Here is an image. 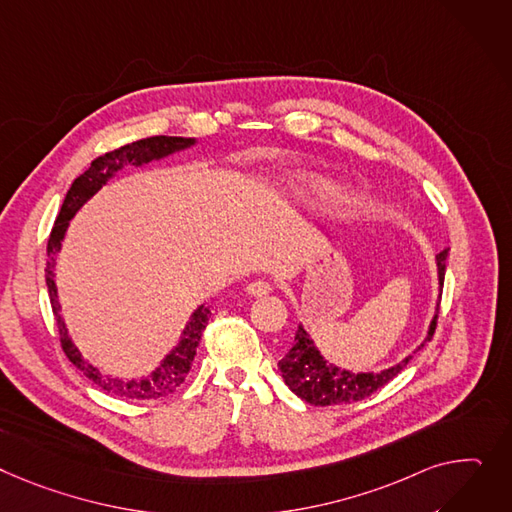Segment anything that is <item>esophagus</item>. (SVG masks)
Segmentation results:
<instances>
[{
  "label": "esophagus",
  "mask_w": 512,
  "mask_h": 512,
  "mask_svg": "<svg viewBox=\"0 0 512 512\" xmlns=\"http://www.w3.org/2000/svg\"><path fill=\"white\" fill-rule=\"evenodd\" d=\"M269 292H271V284L265 282V280H255V282H251V284L247 286V294H249V296H255V298L265 296V294H269Z\"/></svg>",
  "instance_id": "34e87169"
}]
</instances>
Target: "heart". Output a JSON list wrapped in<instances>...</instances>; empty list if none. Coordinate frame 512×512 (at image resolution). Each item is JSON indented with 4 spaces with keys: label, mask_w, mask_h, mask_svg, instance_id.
<instances>
[{
    "label": "heart",
    "mask_w": 512,
    "mask_h": 512,
    "mask_svg": "<svg viewBox=\"0 0 512 512\" xmlns=\"http://www.w3.org/2000/svg\"><path fill=\"white\" fill-rule=\"evenodd\" d=\"M302 187H304V191H309V193H323V183L321 181H317V179H313V181H306V183H302Z\"/></svg>",
    "instance_id": "obj_1"
}]
</instances>
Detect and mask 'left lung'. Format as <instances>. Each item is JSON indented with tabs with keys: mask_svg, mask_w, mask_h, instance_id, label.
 I'll return each mask as SVG.
<instances>
[{
	"mask_svg": "<svg viewBox=\"0 0 512 512\" xmlns=\"http://www.w3.org/2000/svg\"><path fill=\"white\" fill-rule=\"evenodd\" d=\"M447 255H449V249L440 251L436 255L440 292H442V282H445ZM438 298H440V294H438ZM436 319H438V315L432 317L430 327H428V335H426L424 342L414 350V354L418 350H422L424 344L432 339L434 329H436ZM412 358L414 356H405L401 362H397V364H393L385 370H379V372H352V370H346V368H339L335 364H329L321 356V352L315 346L311 335L306 333V329L302 325H298L296 337H294V346L286 352V356L278 362V366H280V372H282V379L290 387V391H294L306 403H311V405H339V403L360 401V399L368 397L370 393H374L377 389L385 387L391 379L397 377V374L403 370V366L410 362Z\"/></svg>",
	"mask_w": 512,
	"mask_h": 512,
	"instance_id": "left-lung-1",
	"label": "left lung"
}]
</instances>
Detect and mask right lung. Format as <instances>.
Instances as JSON below:
<instances>
[{"label":"right lung","mask_w":512,"mask_h":512,"mask_svg":"<svg viewBox=\"0 0 512 512\" xmlns=\"http://www.w3.org/2000/svg\"><path fill=\"white\" fill-rule=\"evenodd\" d=\"M195 144V138H173V135H154V138H146L140 142H133L127 146H121L113 152H107L98 156L96 160H92L90 168L86 170L84 175H80L70 191H67L63 206L59 210V216L55 220V226L51 230L49 243H47V267H45V280H47V290H49V300H51V309L57 321V329H59V339H61V348L65 352V356L70 358V362L82 370L86 377L96 383L100 389H105L111 395L117 397H127V399H160L166 397L170 393H175L183 381L187 379V374L191 370L199 339L203 335V329H206L208 321H210V306L201 304L193 311L189 323L185 325L183 333H181V342L170 350L164 360L160 362V366L148 374V377H142L138 381H123L113 377V374H105L100 368H96L94 364H90L80 350L76 348V344L72 342L70 333H67L65 321L61 317V304H59V296H57V286H55V263H57V253L61 251V243L63 236L67 232V226H70V220L76 216V212L84 206V203L102 189V185H107V181H111L119 170H123L125 166H142L148 164L152 160H160L166 158L175 152L187 150Z\"/></svg>","instance_id":"add662e5"}]
</instances>
